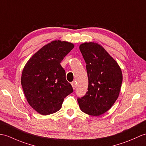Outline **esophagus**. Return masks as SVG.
Returning a JSON list of instances; mask_svg holds the SVG:
<instances>
[{
	"instance_id": "1",
	"label": "esophagus",
	"mask_w": 146,
	"mask_h": 146,
	"mask_svg": "<svg viewBox=\"0 0 146 146\" xmlns=\"http://www.w3.org/2000/svg\"><path fill=\"white\" fill-rule=\"evenodd\" d=\"M72 86L73 87V90H75L76 87V82L75 81H73V82L72 83Z\"/></svg>"
}]
</instances>
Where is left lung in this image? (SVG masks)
<instances>
[{
	"label": "left lung",
	"instance_id": "8db88e82",
	"mask_svg": "<svg viewBox=\"0 0 146 146\" xmlns=\"http://www.w3.org/2000/svg\"><path fill=\"white\" fill-rule=\"evenodd\" d=\"M80 50L86 63L88 88L85 96L78 98L83 113L98 116L106 113L119 95L123 73L117 62L100 44L84 42Z\"/></svg>",
	"mask_w": 146,
	"mask_h": 146
}]
</instances>
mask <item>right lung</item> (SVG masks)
<instances>
[{
    "label": "right lung",
    "instance_id": "add662e5",
    "mask_svg": "<svg viewBox=\"0 0 146 146\" xmlns=\"http://www.w3.org/2000/svg\"><path fill=\"white\" fill-rule=\"evenodd\" d=\"M74 44L54 40L32 55L23 68L21 84L27 102L42 115L59 111L65 98L73 92L60 63Z\"/></svg>",
    "mask_w": 146,
    "mask_h": 146
}]
</instances>
